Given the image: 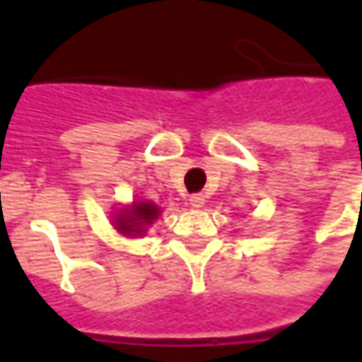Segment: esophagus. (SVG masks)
<instances>
[{"label": "esophagus", "mask_w": 362, "mask_h": 362, "mask_svg": "<svg viewBox=\"0 0 362 362\" xmlns=\"http://www.w3.org/2000/svg\"><path fill=\"white\" fill-rule=\"evenodd\" d=\"M189 204H192V207H204L205 197L202 194H194V196L189 197Z\"/></svg>", "instance_id": "esophagus-1"}]
</instances>
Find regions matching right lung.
<instances>
[{
  "label": "right lung",
  "instance_id": "1",
  "mask_svg": "<svg viewBox=\"0 0 362 362\" xmlns=\"http://www.w3.org/2000/svg\"><path fill=\"white\" fill-rule=\"evenodd\" d=\"M157 217V205L149 204V202H141V204H134V209H132V211L119 213V217L116 219V227H118L119 233H124V235H143L145 227L151 225Z\"/></svg>",
  "mask_w": 362,
  "mask_h": 362
}]
</instances>
